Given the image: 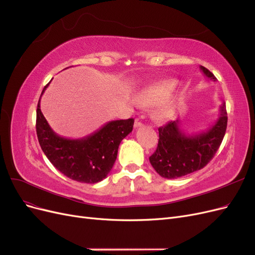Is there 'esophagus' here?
<instances>
[{
  "label": "esophagus",
  "mask_w": 255,
  "mask_h": 255,
  "mask_svg": "<svg viewBox=\"0 0 255 255\" xmlns=\"http://www.w3.org/2000/svg\"><path fill=\"white\" fill-rule=\"evenodd\" d=\"M142 126V122L139 120V119H135V122H134V128H140Z\"/></svg>",
  "instance_id": "obj_1"
}]
</instances>
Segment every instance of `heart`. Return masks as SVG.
Instances as JSON below:
<instances>
[{
	"label": "heart",
	"mask_w": 255,
	"mask_h": 255,
	"mask_svg": "<svg viewBox=\"0 0 255 255\" xmlns=\"http://www.w3.org/2000/svg\"><path fill=\"white\" fill-rule=\"evenodd\" d=\"M177 83L172 80L161 81L143 88L137 96V101L141 105H154L165 101L175 90ZM173 113V104L164 102L155 112V118L158 121H167Z\"/></svg>",
	"instance_id": "obj_1"
}]
</instances>
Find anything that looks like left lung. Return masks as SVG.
Wrapping results in <instances>:
<instances>
[{"label": "left lung", "mask_w": 255, "mask_h": 255, "mask_svg": "<svg viewBox=\"0 0 255 255\" xmlns=\"http://www.w3.org/2000/svg\"><path fill=\"white\" fill-rule=\"evenodd\" d=\"M206 78L217 79L203 66ZM228 114L222 102L219 117L212 127L196 134H186L181 129V120L168 122L158 128L159 139L156 151L149 157L152 167L165 179H177L205 167L217 152L226 134Z\"/></svg>", "instance_id": "left-lung-1"}]
</instances>
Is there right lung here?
<instances>
[{"mask_svg":"<svg viewBox=\"0 0 255 255\" xmlns=\"http://www.w3.org/2000/svg\"><path fill=\"white\" fill-rule=\"evenodd\" d=\"M49 84L44 86L41 96ZM40 99L37 106L36 132L51 164L69 179L81 183L95 184L104 180L117 158L120 142L133 130L134 119L110 121L86 137L70 139L57 135L51 128L41 113Z\"/></svg>","mask_w":255,"mask_h":255,"instance_id":"add662e5","label":"right lung"}]
</instances>
